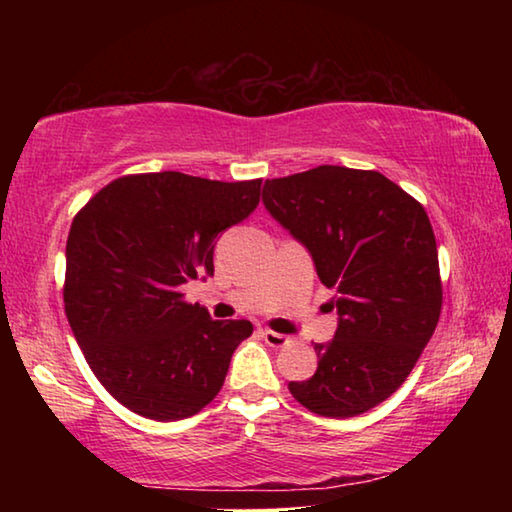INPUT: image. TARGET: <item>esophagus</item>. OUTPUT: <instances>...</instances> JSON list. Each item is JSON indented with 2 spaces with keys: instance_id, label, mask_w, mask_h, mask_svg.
Wrapping results in <instances>:
<instances>
[{
  "instance_id": "1",
  "label": "esophagus",
  "mask_w": 512,
  "mask_h": 512,
  "mask_svg": "<svg viewBox=\"0 0 512 512\" xmlns=\"http://www.w3.org/2000/svg\"><path fill=\"white\" fill-rule=\"evenodd\" d=\"M262 336H264V341L271 345V348H284V345L289 343V336H284L280 332H273V329H264Z\"/></svg>"
}]
</instances>
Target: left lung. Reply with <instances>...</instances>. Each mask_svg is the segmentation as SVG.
I'll return each mask as SVG.
<instances>
[{"label": "left lung", "instance_id": "8db88e82", "mask_svg": "<svg viewBox=\"0 0 512 512\" xmlns=\"http://www.w3.org/2000/svg\"><path fill=\"white\" fill-rule=\"evenodd\" d=\"M273 219L309 250L336 296L339 327L316 343L318 368L289 391L311 413L352 418L409 377L443 307L429 216L379 171L323 167L264 183Z\"/></svg>", "mask_w": 512, "mask_h": 512}]
</instances>
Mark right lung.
<instances>
[{"label": "right lung", "mask_w": 512, "mask_h": 512, "mask_svg": "<svg viewBox=\"0 0 512 512\" xmlns=\"http://www.w3.org/2000/svg\"><path fill=\"white\" fill-rule=\"evenodd\" d=\"M262 180L135 173L99 189L65 248V314L119 404L158 422L196 415L221 391L250 320H212L180 287L214 273V244L259 203Z\"/></svg>", "instance_id": "obj_1"}]
</instances>
